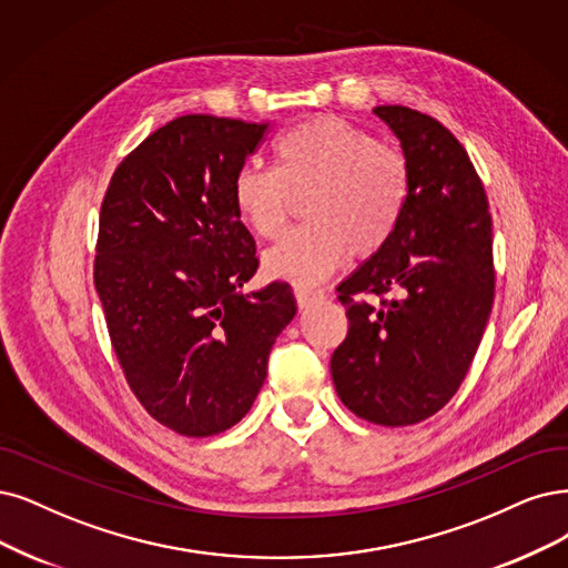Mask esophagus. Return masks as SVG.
Instances as JSON below:
<instances>
[{"label":"esophagus","mask_w":568,"mask_h":568,"mask_svg":"<svg viewBox=\"0 0 568 568\" xmlns=\"http://www.w3.org/2000/svg\"><path fill=\"white\" fill-rule=\"evenodd\" d=\"M295 297H297L300 308H306L313 302H321L325 297V292L311 287V285H295Z\"/></svg>","instance_id":"esophagus-1"}]
</instances>
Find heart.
Here are the masks:
<instances>
[{
	"label": "heart",
	"instance_id": "heart-1",
	"mask_svg": "<svg viewBox=\"0 0 568 568\" xmlns=\"http://www.w3.org/2000/svg\"><path fill=\"white\" fill-rule=\"evenodd\" d=\"M304 201L308 222L290 229L264 255L266 273L313 285L348 255L379 252L403 220L409 165L403 152L363 129L316 116L273 142V168L243 165L231 184L239 220L260 239H276L292 194Z\"/></svg>",
	"mask_w": 568,
	"mask_h": 568
}]
</instances>
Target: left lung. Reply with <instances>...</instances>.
Listing matches in <instances>:
<instances>
[{"mask_svg":"<svg viewBox=\"0 0 568 568\" xmlns=\"http://www.w3.org/2000/svg\"><path fill=\"white\" fill-rule=\"evenodd\" d=\"M374 114L403 144L409 199L390 241L337 287L348 334L329 369L355 416L397 428L443 409L466 379L491 313L496 268L489 201L464 144L403 104Z\"/></svg>","mask_w":568,"mask_h":568,"instance_id":"obj_1","label":"left lung"}]
</instances>
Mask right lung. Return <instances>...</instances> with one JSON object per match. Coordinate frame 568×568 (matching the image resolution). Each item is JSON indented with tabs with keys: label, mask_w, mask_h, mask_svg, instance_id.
Here are the masks:
<instances>
[{
	"label": "right lung",
	"mask_w": 568,
	"mask_h": 568,
	"mask_svg": "<svg viewBox=\"0 0 568 568\" xmlns=\"http://www.w3.org/2000/svg\"><path fill=\"white\" fill-rule=\"evenodd\" d=\"M266 123L186 114L146 135L110 180L93 283L125 382L184 437L236 426L295 318L290 283L241 290L260 266L231 184Z\"/></svg>",
	"instance_id": "obj_1"
}]
</instances>
